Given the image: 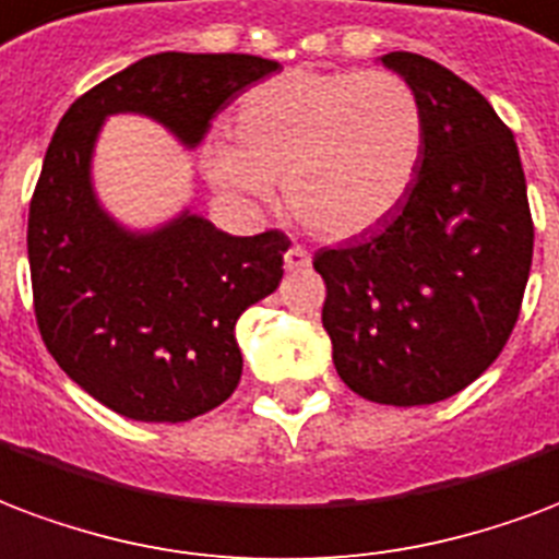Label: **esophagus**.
<instances>
[{
  "mask_svg": "<svg viewBox=\"0 0 559 559\" xmlns=\"http://www.w3.org/2000/svg\"><path fill=\"white\" fill-rule=\"evenodd\" d=\"M284 266L290 269V272H296V269L311 266V254H308V248H305V246L287 248V254H284Z\"/></svg>",
  "mask_w": 559,
  "mask_h": 559,
  "instance_id": "obj_1",
  "label": "esophagus"
}]
</instances>
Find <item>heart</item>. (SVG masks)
Returning <instances> with one entry per match:
<instances>
[{
	"mask_svg": "<svg viewBox=\"0 0 559 559\" xmlns=\"http://www.w3.org/2000/svg\"><path fill=\"white\" fill-rule=\"evenodd\" d=\"M237 139L206 147L218 189L269 198L284 180L305 225L353 237L391 216L415 183L424 111L396 73L293 68L242 97Z\"/></svg>",
	"mask_w": 559,
	"mask_h": 559,
	"instance_id": "heart-1",
	"label": "heart"
}]
</instances>
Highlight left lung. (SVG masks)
Here are the masks:
<instances>
[{"instance_id":"1","label":"left lung","mask_w":559,"mask_h":559,"mask_svg":"<svg viewBox=\"0 0 559 559\" xmlns=\"http://www.w3.org/2000/svg\"><path fill=\"white\" fill-rule=\"evenodd\" d=\"M424 111L412 189L376 230L320 248L322 325L346 388L429 406L503 353L533 260L527 183L512 130L474 85L417 52H388Z\"/></svg>"}]
</instances>
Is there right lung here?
I'll list each match as a JSON object with an SVG mask.
<instances>
[{
  "mask_svg": "<svg viewBox=\"0 0 559 559\" xmlns=\"http://www.w3.org/2000/svg\"><path fill=\"white\" fill-rule=\"evenodd\" d=\"M278 61L242 52H159L73 103L44 156L28 204L37 332L64 373L111 412L180 424L225 403L242 376L234 325L278 287L284 230L230 237L180 216L135 237L91 192V147L106 115L142 111L186 144Z\"/></svg>",
  "mask_w": 559,
  "mask_h": 559,
  "instance_id": "add662e5",
  "label": "right lung"
}]
</instances>
